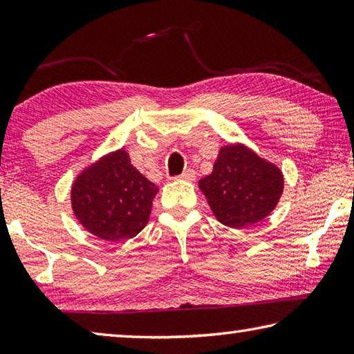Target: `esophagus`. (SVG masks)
Listing matches in <instances>:
<instances>
[{
    "label": "esophagus",
    "mask_w": 354,
    "mask_h": 354,
    "mask_svg": "<svg viewBox=\"0 0 354 354\" xmlns=\"http://www.w3.org/2000/svg\"><path fill=\"white\" fill-rule=\"evenodd\" d=\"M175 179H181V181H194V179H195V171L189 169V170L183 171L181 175L176 176Z\"/></svg>",
    "instance_id": "obj_1"
}]
</instances>
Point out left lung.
Instances as JSON below:
<instances>
[{"label": "left lung", "mask_w": 354, "mask_h": 354, "mask_svg": "<svg viewBox=\"0 0 354 354\" xmlns=\"http://www.w3.org/2000/svg\"><path fill=\"white\" fill-rule=\"evenodd\" d=\"M198 185L220 223L241 230L277 207L284 178L277 165L237 143L220 149L212 173Z\"/></svg>", "instance_id": "left-lung-1"}]
</instances>
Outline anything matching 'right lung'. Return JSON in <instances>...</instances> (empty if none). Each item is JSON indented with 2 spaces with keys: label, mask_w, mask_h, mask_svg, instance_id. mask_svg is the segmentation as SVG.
I'll use <instances>...</instances> for the list:
<instances>
[{
  "label": "right lung",
  "mask_w": 354,
  "mask_h": 354,
  "mask_svg": "<svg viewBox=\"0 0 354 354\" xmlns=\"http://www.w3.org/2000/svg\"><path fill=\"white\" fill-rule=\"evenodd\" d=\"M158 187L118 149L82 170L71 185V209L80 223L101 241L136 237L151 214Z\"/></svg>",
  "instance_id": "obj_1"
}]
</instances>
